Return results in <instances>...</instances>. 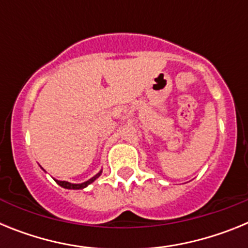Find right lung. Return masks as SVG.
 I'll return each instance as SVG.
<instances>
[{
    "mask_svg": "<svg viewBox=\"0 0 248 248\" xmlns=\"http://www.w3.org/2000/svg\"><path fill=\"white\" fill-rule=\"evenodd\" d=\"M99 175H100V172L98 175H95V176H94V177H92L91 180L85 181V183H83V184H71V183H68V181H58V180H56V181H57V184H58V185H61V186H62V187H64V189L78 190V189H84L85 186H88L89 184L93 183V181L95 180V179H97V177L99 176Z\"/></svg>",
    "mask_w": 248,
    "mask_h": 248,
    "instance_id": "add662e5",
    "label": "right lung"
}]
</instances>
